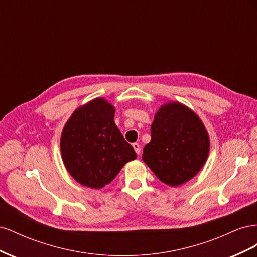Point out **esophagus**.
<instances>
[{
	"label": "esophagus",
	"mask_w": 257,
	"mask_h": 257,
	"mask_svg": "<svg viewBox=\"0 0 257 257\" xmlns=\"http://www.w3.org/2000/svg\"><path fill=\"white\" fill-rule=\"evenodd\" d=\"M133 148H134V150H135V152L137 153V154H139L141 153V146H139V144H137V143H134L133 145Z\"/></svg>",
	"instance_id": "obj_1"
}]
</instances>
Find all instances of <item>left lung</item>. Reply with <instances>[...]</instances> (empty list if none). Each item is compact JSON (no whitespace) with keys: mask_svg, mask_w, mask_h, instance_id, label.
Returning a JSON list of instances; mask_svg holds the SVG:
<instances>
[{"mask_svg":"<svg viewBox=\"0 0 257 257\" xmlns=\"http://www.w3.org/2000/svg\"><path fill=\"white\" fill-rule=\"evenodd\" d=\"M209 149L208 132L199 116L181 103L170 102L154 115L143 160L163 183L179 186L198 174Z\"/></svg>","mask_w":257,"mask_h":257,"instance_id":"8db88e82","label":"left lung"}]
</instances>
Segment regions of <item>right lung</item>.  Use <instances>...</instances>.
Here are the masks:
<instances>
[{"mask_svg": "<svg viewBox=\"0 0 257 257\" xmlns=\"http://www.w3.org/2000/svg\"><path fill=\"white\" fill-rule=\"evenodd\" d=\"M114 111L105 98L92 99L77 108L62 131V160L69 175L83 186L104 188L137 157L116 127Z\"/></svg>", "mask_w": 257, "mask_h": 257, "instance_id": "1", "label": "right lung"}]
</instances>
